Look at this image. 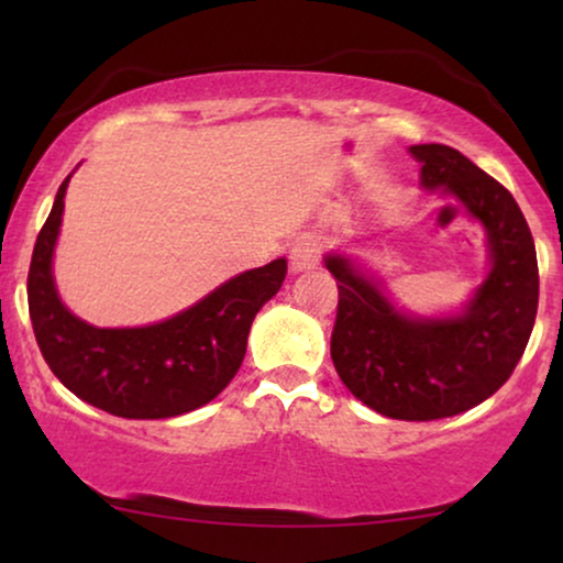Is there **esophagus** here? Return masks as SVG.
I'll list each match as a JSON object with an SVG mask.
<instances>
[{"instance_id":"1","label":"esophagus","mask_w":563,"mask_h":563,"mask_svg":"<svg viewBox=\"0 0 563 563\" xmlns=\"http://www.w3.org/2000/svg\"><path fill=\"white\" fill-rule=\"evenodd\" d=\"M289 264L291 272H305V268H312L320 264V243L314 238H302L291 245L289 251Z\"/></svg>"}]
</instances>
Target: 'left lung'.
<instances>
[{
	"label": "left lung",
	"instance_id": "8db88e82",
	"mask_svg": "<svg viewBox=\"0 0 563 563\" xmlns=\"http://www.w3.org/2000/svg\"><path fill=\"white\" fill-rule=\"evenodd\" d=\"M426 189H443L487 230L492 268L453 318L399 312L349 258L325 256L338 284L330 335L353 397L395 420H441L495 395L518 366L538 310V258L518 202L456 148L412 145Z\"/></svg>",
	"mask_w": 563,
	"mask_h": 563
}]
</instances>
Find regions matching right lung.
I'll return each instance as SVG.
<instances>
[{
    "label": "right lung",
    "mask_w": 563,
    "mask_h": 563,
    "mask_svg": "<svg viewBox=\"0 0 563 563\" xmlns=\"http://www.w3.org/2000/svg\"><path fill=\"white\" fill-rule=\"evenodd\" d=\"M68 179L37 233L27 272L30 320L45 364L76 397L118 418H174L207 405L241 368L251 322L279 291L287 261L238 274L156 325L95 328L66 310L51 272Z\"/></svg>",
    "instance_id": "right-lung-1"
}]
</instances>
